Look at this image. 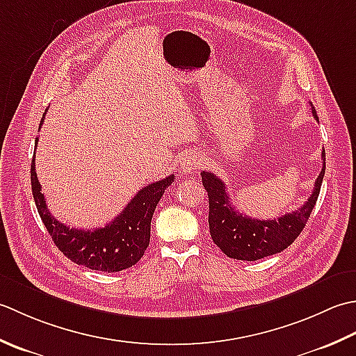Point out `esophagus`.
<instances>
[{"label": "esophagus", "mask_w": 356, "mask_h": 356, "mask_svg": "<svg viewBox=\"0 0 356 356\" xmlns=\"http://www.w3.org/2000/svg\"><path fill=\"white\" fill-rule=\"evenodd\" d=\"M201 164H202V159L200 155H197V154L186 155L183 159H181L179 170H181V173H184V175H188V173H193V170L200 169Z\"/></svg>", "instance_id": "esophagus-1"}]
</instances>
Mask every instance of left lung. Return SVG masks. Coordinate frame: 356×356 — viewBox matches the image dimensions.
Returning <instances> with one entry per match:
<instances>
[{
  "label": "left lung",
  "instance_id": "left-lung-1",
  "mask_svg": "<svg viewBox=\"0 0 356 356\" xmlns=\"http://www.w3.org/2000/svg\"><path fill=\"white\" fill-rule=\"evenodd\" d=\"M312 113L318 120L315 108ZM325 172V152L323 149V169L315 181V188L309 200L292 213L277 220H257L243 216L230 206L226 184L212 172H202V186L209 197V229L213 243L229 258L257 261L275 255L292 244L302 232L314 210Z\"/></svg>",
  "mask_w": 356,
  "mask_h": 356
}]
</instances>
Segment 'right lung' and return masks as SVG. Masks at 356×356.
Returning <instances> with one entry per match:
<instances>
[{
  "mask_svg": "<svg viewBox=\"0 0 356 356\" xmlns=\"http://www.w3.org/2000/svg\"><path fill=\"white\" fill-rule=\"evenodd\" d=\"M35 141L38 143V138ZM173 179L175 177L169 175L143 187L127 202L124 210L104 227L86 230L64 226L49 212L44 193L41 192V184L36 177L35 155L31 165L35 204L56 248L78 266L107 273L129 269L141 259L150 241V221L155 207Z\"/></svg>",
  "mask_w": 356,
  "mask_h": 356,
  "instance_id": "add662e5",
  "label": "right lung"
}]
</instances>
